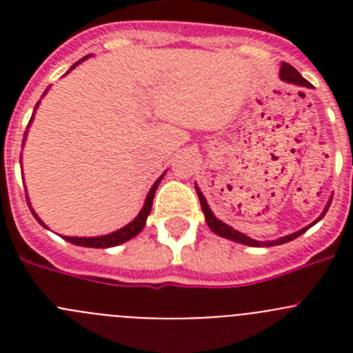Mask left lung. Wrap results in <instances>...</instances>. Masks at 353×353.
Here are the masks:
<instances>
[{"label": "left lung", "instance_id": "8db88e82", "mask_svg": "<svg viewBox=\"0 0 353 353\" xmlns=\"http://www.w3.org/2000/svg\"><path fill=\"white\" fill-rule=\"evenodd\" d=\"M279 77H281V81H285V83H290V84H297V86H305V88H310V86H311V84L307 83V81H305L304 77H302L301 74H299V72L292 67V65L285 63V61H283V63H281V70H279ZM194 187H196V192H198L199 203H201V210H203V214H205V221H207L208 228H210L212 232H214L215 235L223 236V239L233 240V242H239V244L252 245V248H272V245L286 244V242H290V240L297 239V236H301L302 233L307 232V228H311V226H313V224H316L318 221L322 219L323 215H325V212L329 210L330 201H332V198H330V199H329V203H327V207H325V210L322 212V215H320V217H318V219L314 221L313 224H310V226L302 228V230H299V232L292 233V235L281 236V239H277V240H267V242H260V240L249 239L248 235H244V233L236 232L235 228H232V226H230V224H226V223H223V221H221V219H217V217H215L214 212H212V208L208 207L207 198H205V196H203V192H201V189H199L198 185H194Z\"/></svg>", "mask_w": 353, "mask_h": 353}]
</instances>
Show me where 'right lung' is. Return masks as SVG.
Returning <instances> with one entry per match:
<instances>
[{
    "mask_svg": "<svg viewBox=\"0 0 353 353\" xmlns=\"http://www.w3.org/2000/svg\"><path fill=\"white\" fill-rule=\"evenodd\" d=\"M86 58H90V54L84 56L83 60H86ZM83 60H79V61H77V63L72 65L70 70H72V68H76L77 65H79ZM70 70H68V72H70ZM68 72H67V74H68ZM46 92H48V90H46ZM46 92H43V95H46ZM37 108H39V104L35 105V109ZM33 114H35V113H33ZM31 121H33V117H31V120H30V123H28V127L31 125ZM24 139H26V134H24ZM164 174H166V171H164V173H162L157 180H155V183H154V185H152V189H150V191H148V194H146L145 205H143L141 212H139L138 217H136V219H134V221H130L129 224H125V226L120 228V230H117V232L108 233V235H101V236H63V239L67 240V242H70V244L83 245V248H97V249L114 248V245H120V244H123V242H127V240L134 239V236L138 235V233H141V230H143V228H145L146 217H148V215H150V210H152V203H154L155 191H157L159 183H161V180H162V176H164ZM26 201H28V207L31 208L30 199L26 198ZM31 214L35 215V219L39 221V223L42 224L43 228H48V226H46V224L42 223V219H40L39 215L35 214V210H33V208H31Z\"/></svg>",
    "mask_w": 353,
    "mask_h": 353,
    "instance_id": "add662e5",
    "label": "right lung"
}]
</instances>
